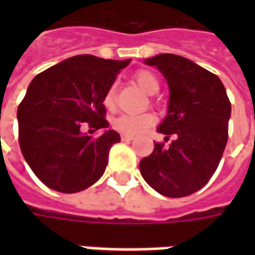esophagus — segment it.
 Here are the masks:
<instances>
[{
	"label": "esophagus",
	"instance_id": "34e87169",
	"mask_svg": "<svg viewBox=\"0 0 255 255\" xmlns=\"http://www.w3.org/2000/svg\"><path fill=\"white\" fill-rule=\"evenodd\" d=\"M132 139H133L132 135H124V133L122 135L123 142H129V140H132Z\"/></svg>",
	"mask_w": 255,
	"mask_h": 255
}]
</instances>
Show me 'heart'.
<instances>
[{
  "label": "heart",
  "mask_w": 255,
  "mask_h": 255,
  "mask_svg": "<svg viewBox=\"0 0 255 255\" xmlns=\"http://www.w3.org/2000/svg\"><path fill=\"white\" fill-rule=\"evenodd\" d=\"M133 80L146 94L154 95L160 90V80L157 78V75L150 69L136 71V73L133 75ZM102 101H104V106L108 111L112 112L116 109V86L115 84H112L111 87L106 90ZM154 123L155 117L151 113L122 115L112 122V127L115 128L117 132L124 133V135H138V133L143 132L144 129L151 127Z\"/></svg>",
  "instance_id": "b5f03b06"
}]
</instances>
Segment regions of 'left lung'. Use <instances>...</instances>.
I'll list each match as a JSON object with an SVG mask.
<instances>
[{
	"label": "left lung",
	"instance_id": "1",
	"mask_svg": "<svg viewBox=\"0 0 255 255\" xmlns=\"http://www.w3.org/2000/svg\"><path fill=\"white\" fill-rule=\"evenodd\" d=\"M164 73L169 86V108L158 132L171 136L154 143L139 168L150 187L169 198L191 195L217 169L227 140L231 102L217 75L176 54L147 58Z\"/></svg>",
	"mask_w": 255,
	"mask_h": 255
}]
</instances>
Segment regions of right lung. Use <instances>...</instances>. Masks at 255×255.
<instances>
[{
	"label": "right lung",
	"mask_w": 255,
	"mask_h": 255,
	"mask_svg": "<svg viewBox=\"0 0 255 255\" xmlns=\"http://www.w3.org/2000/svg\"><path fill=\"white\" fill-rule=\"evenodd\" d=\"M129 60L116 61L80 54L38 73L17 108L19 143L27 164L54 191H83L100 179L109 150L120 142L108 129L93 138L89 126L106 129L104 95Z\"/></svg>",
	"instance_id": "right-lung-1"
}]
</instances>
